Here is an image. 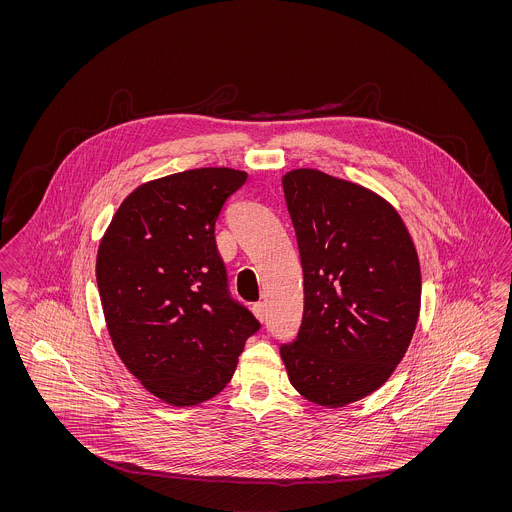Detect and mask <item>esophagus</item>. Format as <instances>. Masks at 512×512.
Listing matches in <instances>:
<instances>
[{
	"label": "esophagus",
	"mask_w": 512,
	"mask_h": 512,
	"mask_svg": "<svg viewBox=\"0 0 512 512\" xmlns=\"http://www.w3.org/2000/svg\"><path fill=\"white\" fill-rule=\"evenodd\" d=\"M253 315L259 318L261 322H265V320H267V305H265L263 301L255 303V305H253Z\"/></svg>",
	"instance_id": "34e87169"
}]
</instances>
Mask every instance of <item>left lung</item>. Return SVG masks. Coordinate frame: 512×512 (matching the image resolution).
<instances>
[{
    "label": "left lung",
    "mask_w": 512,
    "mask_h": 512,
    "mask_svg": "<svg viewBox=\"0 0 512 512\" xmlns=\"http://www.w3.org/2000/svg\"><path fill=\"white\" fill-rule=\"evenodd\" d=\"M303 267V320L280 355L305 399L345 407L378 390L407 353L420 265L390 203L315 169L282 178Z\"/></svg>",
    "instance_id": "1"
}]
</instances>
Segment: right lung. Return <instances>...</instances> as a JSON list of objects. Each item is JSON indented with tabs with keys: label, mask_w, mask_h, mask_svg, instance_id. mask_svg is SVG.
Segmentation results:
<instances>
[{
	"label": "right lung",
	"mask_w": 512,
	"mask_h": 512,
	"mask_svg": "<svg viewBox=\"0 0 512 512\" xmlns=\"http://www.w3.org/2000/svg\"><path fill=\"white\" fill-rule=\"evenodd\" d=\"M244 171L207 167L142 184L117 209L96 261L107 330L155 397L192 407L230 382L261 324L228 290L215 224Z\"/></svg>",
	"instance_id": "right-lung-1"
}]
</instances>
